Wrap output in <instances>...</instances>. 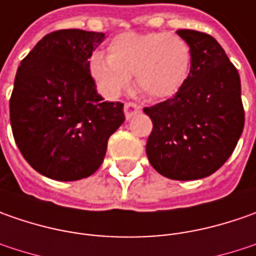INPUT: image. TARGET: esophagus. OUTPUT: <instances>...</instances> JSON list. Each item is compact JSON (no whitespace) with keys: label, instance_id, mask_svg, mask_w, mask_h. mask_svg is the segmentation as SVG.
Wrapping results in <instances>:
<instances>
[{"label":"esophagus","instance_id":"esophagus-1","mask_svg":"<svg viewBox=\"0 0 256 256\" xmlns=\"http://www.w3.org/2000/svg\"><path fill=\"white\" fill-rule=\"evenodd\" d=\"M141 112V106L135 102H126L124 105V114L126 120H131L132 116H135L136 114Z\"/></svg>","mask_w":256,"mask_h":256}]
</instances>
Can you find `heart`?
Instances as JSON below:
<instances>
[{
	"mask_svg": "<svg viewBox=\"0 0 256 256\" xmlns=\"http://www.w3.org/2000/svg\"><path fill=\"white\" fill-rule=\"evenodd\" d=\"M88 70L105 98L114 100L128 90L134 74L140 91L154 100H165L186 84L192 51L180 35L125 32L108 44V55L94 52Z\"/></svg>",
	"mask_w": 256,
	"mask_h": 256,
	"instance_id": "1",
	"label": "heart"
}]
</instances>
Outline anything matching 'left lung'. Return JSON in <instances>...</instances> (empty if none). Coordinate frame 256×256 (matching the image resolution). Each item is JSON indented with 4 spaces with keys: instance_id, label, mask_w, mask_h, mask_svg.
Instances as JSON below:
<instances>
[{
    "instance_id": "obj_1",
    "label": "left lung",
    "mask_w": 256,
    "mask_h": 256,
    "mask_svg": "<svg viewBox=\"0 0 256 256\" xmlns=\"http://www.w3.org/2000/svg\"><path fill=\"white\" fill-rule=\"evenodd\" d=\"M192 51L191 75L172 98L144 108L152 121L146 156L161 175L191 181L218 171L234 152L245 114L236 68L211 35L178 30Z\"/></svg>"
}]
</instances>
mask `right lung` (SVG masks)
Returning <instances> with one entry per match:
<instances>
[{
	"mask_svg": "<svg viewBox=\"0 0 256 256\" xmlns=\"http://www.w3.org/2000/svg\"><path fill=\"white\" fill-rule=\"evenodd\" d=\"M104 40V32L54 31L18 66L11 128L26 162L46 178L76 181L92 175L110 136L125 121L124 104L102 101L88 70Z\"/></svg>",
	"mask_w": 256,
	"mask_h": 256,
	"instance_id": "add662e5",
	"label": "right lung"
}]
</instances>
